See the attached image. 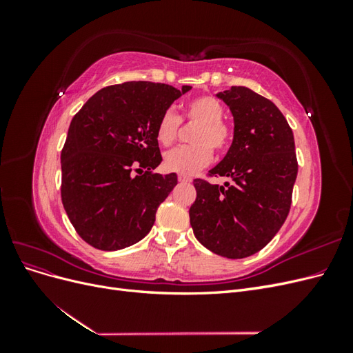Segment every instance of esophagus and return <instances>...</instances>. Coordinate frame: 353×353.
I'll return each mask as SVG.
<instances>
[{"label": "esophagus", "instance_id": "34e87169", "mask_svg": "<svg viewBox=\"0 0 353 353\" xmlns=\"http://www.w3.org/2000/svg\"><path fill=\"white\" fill-rule=\"evenodd\" d=\"M179 183H191V178L187 175H178Z\"/></svg>", "mask_w": 353, "mask_h": 353}]
</instances>
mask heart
I'll list each match as a JSON object with an SVG mask.
<instances>
[{"label": "heart", "instance_id": "obj_1", "mask_svg": "<svg viewBox=\"0 0 353 353\" xmlns=\"http://www.w3.org/2000/svg\"><path fill=\"white\" fill-rule=\"evenodd\" d=\"M222 103L212 95H201L190 100L184 109V119L196 122L191 145H178L165 153L163 166L169 172L179 175H191L196 170L210 163L213 157L212 148L216 152H225L232 143V126L223 121ZM181 119L172 110L166 109L160 114L156 123V138L162 145H170L178 135Z\"/></svg>", "mask_w": 353, "mask_h": 353}]
</instances>
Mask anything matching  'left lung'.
<instances>
[{"mask_svg":"<svg viewBox=\"0 0 353 353\" xmlns=\"http://www.w3.org/2000/svg\"><path fill=\"white\" fill-rule=\"evenodd\" d=\"M216 95L234 116V140L209 176H227L232 184L194 179L190 223L205 248L241 259L262 250L288 215L297 176L294 138L271 100L245 87Z\"/></svg>","mask_w":353,"mask_h":353,"instance_id":"8db88e82","label":"left lung"}]
</instances>
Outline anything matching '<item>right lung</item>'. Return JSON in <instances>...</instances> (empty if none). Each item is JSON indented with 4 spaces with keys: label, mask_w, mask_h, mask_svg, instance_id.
<instances>
[{
    "label": "right lung",
    "mask_w": 353,
    "mask_h": 353,
    "mask_svg": "<svg viewBox=\"0 0 353 353\" xmlns=\"http://www.w3.org/2000/svg\"><path fill=\"white\" fill-rule=\"evenodd\" d=\"M190 90L145 81L112 85L74 114L61 150V201L92 248L121 250L150 232L159 205L178 184L175 174L153 172L162 162L156 123Z\"/></svg>",
    "instance_id": "obj_1"
}]
</instances>
